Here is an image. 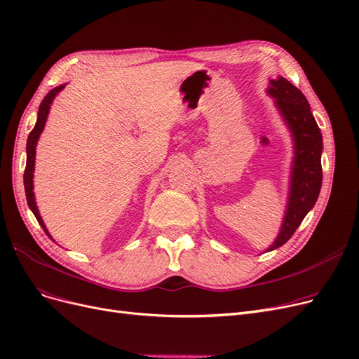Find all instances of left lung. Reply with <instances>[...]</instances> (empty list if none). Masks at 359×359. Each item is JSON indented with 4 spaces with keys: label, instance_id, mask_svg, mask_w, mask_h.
I'll list each match as a JSON object with an SVG mask.
<instances>
[{
    "label": "left lung",
    "instance_id": "obj_1",
    "mask_svg": "<svg viewBox=\"0 0 359 359\" xmlns=\"http://www.w3.org/2000/svg\"><path fill=\"white\" fill-rule=\"evenodd\" d=\"M270 83L269 93L276 98V105L283 114L294 141L289 205L282 230L269 248V251H273L292 238L308 211L316 205L323 182V137L304 93L285 77L270 81Z\"/></svg>",
    "mask_w": 359,
    "mask_h": 359
}]
</instances>
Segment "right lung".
Wrapping results in <instances>:
<instances>
[{
	"instance_id": "1",
	"label": "right lung",
	"mask_w": 359,
	"mask_h": 359,
	"mask_svg": "<svg viewBox=\"0 0 359 359\" xmlns=\"http://www.w3.org/2000/svg\"><path fill=\"white\" fill-rule=\"evenodd\" d=\"M65 86H57L54 89H51L48 93H46L45 98L42 100L41 105H39V111H38V120H36V124L35 128L32 129V132L29 133V137H27V144H26V152H27V158H26V168H25V176H23V180H25V192H26V199H27V205L29 208L32 210V212L35 214L38 223L41 224V227L43 229V231L46 233V235L50 236L48 230H46L42 218L39 215V211H38V207H36V202H35V195H34V170H35V154H36V142L39 139V135L45 126V121H46V116H48V111H50V105L53 102V100L55 98L57 93L63 89ZM53 239V238H51Z\"/></svg>"
}]
</instances>
